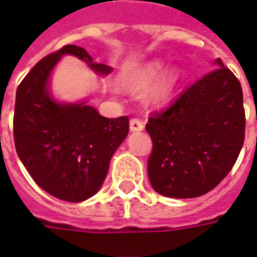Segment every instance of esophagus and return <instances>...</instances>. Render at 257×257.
Listing matches in <instances>:
<instances>
[{"instance_id":"esophagus-1","label":"esophagus","mask_w":257,"mask_h":257,"mask_svg":"<svg viewBox=\"0 0 257 257\" xmlns=\"http://www.w3.org/2000/svg\"><path fill=\"white\" fill-rule=\"evenodd\" d=\"M144 128V124L139 120V118H133L130 120V130L132 132H142Z\"/></svg>"}]
</instances>
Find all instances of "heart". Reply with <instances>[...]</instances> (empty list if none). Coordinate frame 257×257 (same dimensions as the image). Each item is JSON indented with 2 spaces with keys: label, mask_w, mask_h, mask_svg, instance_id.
<instances>
[{
  "label": "heart",
  "mask_w": 257,
  "mask_h": 257,
  "mask_svg": "<svg viewBox=\"0 0 257 257\" xmlns=\"http://www.w3.org/2000/svg\"><path fill=\"white\" fill-rule=\"evenodd\" d=\"M166 61L153 60L130 71L123 77L124 87L134 94L146 93V100L152 105L167 104L177 91L182 81V71L176 67L166 71Z\"/></svg>",
  "instance_id": "b5f03b06"
}]
</instances>
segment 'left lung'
I'll return each instance as SVG.
<instances>
[{"label":"left lung","mask_w":257,"mask_h":257,"mask_svg":"<svg viewBox=\"0 0 257 257\" xmlns=\"http://www.w3.org/2000/svg\"><path fill=\"white\" fill-rule=\"evenodd\" d=\"M146 130L153 142L147 173L156 192L173 199L199 197L232 170L244 140L243 93L222 60Z\"/></svg>","instance_id":"8db88e82"}]
</instances>
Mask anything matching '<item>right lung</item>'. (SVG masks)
<instances>
[{"label":"right lung","mask_w":257,"mask_h":257,"mask_svg":"<svg viewBox=\"0 0 257 257\" xmlns=\"http://www.w3.org/2000/svg\"><path fill=\"white\" fill-rule=\"evenodd\" d=\"M64 55H73L107 75L110 65L94 63L78 45L47 55L17 88L15 150L34 182L65 202H84L103 186L110 160L128 134V118H107L87 100L60 101L51 91V75Z\"/></svg>","instance_id":"obj_1"}]
</instances>
